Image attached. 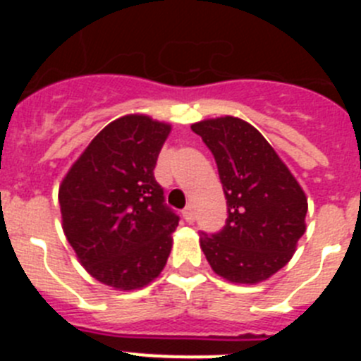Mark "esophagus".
<instances>
[{
    "label": "esophagus",
    "instance_id": "34e87169",
    "mask_svg": "<svg viewBox=\"0 0 361 361\" xmlns=\"http://www.w3.org/2000/svg\"><path fill=\"white\" fill-rule=\"evenodd\" d=\"M183 216L188 224H193V220H195V212H193V208H191V206H188V208L183 212Z\"/></svg>",
    "mask_w": 361,
    "mask_h": 361
}]
</instances>
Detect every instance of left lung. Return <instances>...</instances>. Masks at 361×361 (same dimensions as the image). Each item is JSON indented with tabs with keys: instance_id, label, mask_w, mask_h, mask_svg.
I'll return each mask as SVG.
<instances>
[{
	"instance_id": "1",
	"label": "left lung",
	"mask_w": 361,
	"mask_h": 361,
	"mask_svg": "<svg viewBox=\"0 0 361 361\" xmlns=\"http://www.w3.org/2000/svg\"><path fill=\"white\" fill-rule=\"evenodd\" d=\"M212 149L228 204L224 229L202 235L206 260L231 283L271 279L293 258L305 233L307 197L275 148L233 116L191 124Z\"/></svg>"
}]
</instances>
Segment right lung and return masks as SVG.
I'll use <instances>...</instances> for the list:
<instances>
[{"mask_svg": "<svg viewBox=\"0 0 361 361\" xmlns=\"http://www.w3.org/2000/svg\"><path fill=\"white\" fill-rule=\"evenodd\" d=\"M170 132L145 114L111 121L59 184L66 240L81 266L117 291L146 288L170 257L178 216L153 177Z\"/></svg>", "mask_w": 361, "mask_h": 361, "instance_id": "right-lung-1", "label": "right lung"}]
</instances>
